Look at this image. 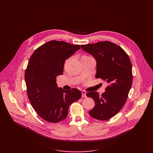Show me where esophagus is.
<instances>
[{
	"label": "esophagus",
	"instance_id": "obj_1",
	"mask_svg": "<svg viewBox=\"0 0 153 153\" xmlns=\"http://www.w3.org/2000/svg\"><path fill=\"white\" fill-rule=\"evenodd\" d=\"M86 93L85 91H82V96L83 97H86Z\"/></svg>",
	"mask_w": 153,
	"mask_h": 153
}]
</instances>
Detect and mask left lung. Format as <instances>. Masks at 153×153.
<instances>
[{"instance_id": "8db88e82", "label": "left lung", "mask_w": 153, "mask_h": 153, "mask_svg": "<svg viewBox=\"0 0 153 153\" xmlns=\"http://www.w3.org/2000/svg\"><path fill=\"white\" fill-rule=\"evenodd\" d=\"M80 47L96 60V78L108 84L101 96L96 91L86 93V96L91 97L95 102L89 114L99 120L110 119L124 106L132 85V65L129 57L121 47L109 41Z\"/></svg>"}]
</instances>
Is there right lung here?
I'll return each instance as SVG.
<instances>
[{"label": "right lung", "mask_w": 153, "mask_h": 153, "mask_svg": "<svg viewBox=\"0 0 153 153\" xmlns=\"http://www.w3.org/2000/svg\"><path fill=\"white\" fill-rule=\"evenodd\" d=\"M80 48L79 45L51 40L30 58L25 73L28 97L37 114L48 122L66 119L70 105L82 96L78 89L64 90L56 83V77L63 74L65 60Z\"/></svg>", "instance_id": "obj_1"}]
</instances>
